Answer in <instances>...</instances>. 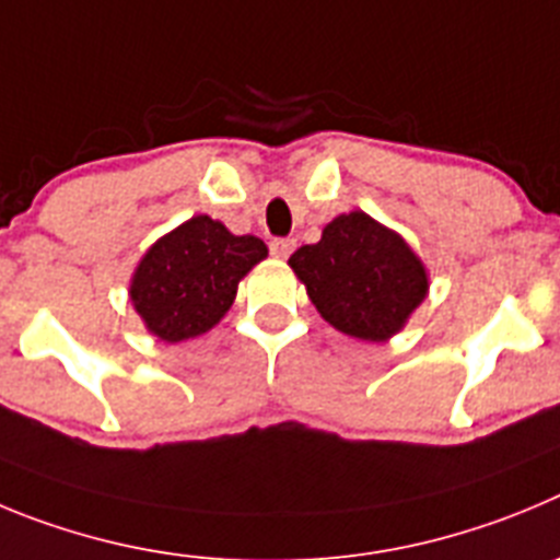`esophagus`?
Instances as JSON below:
<instances>
[{
	"mask_svg": "<svg viewBox=\"0 0 560 560\" xmlns=\"http://www.w3.org/2000/svg\"><path fill=\"white\" fill-rule=\"evenodd\" d=\"M292 248H295L292 240H273V243H270V254H273L276 259H287V256L292 254Z\"/></svg>",
	"mask_w": 560,
	"mask_h": 560,
	"instance_id": "1",
	"label": "esophagus"
}]
</instances>
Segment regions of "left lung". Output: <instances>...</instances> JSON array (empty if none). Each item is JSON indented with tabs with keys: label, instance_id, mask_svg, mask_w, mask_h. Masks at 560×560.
Wrapping results in <instances>:
<instances>
[{
	"label": "left lung",
	"instance_id": "1",
	"mask_svg": "<svg viewBox=\"0 0 560 560\" xmlns=\"http://www.w3.org/2000/svg\"><path fill=\"white\" fill-rule=\"evenodd\" d=\"M290 268L326 324L368 342L399 335L430 292L427 265L405 236L360 209L326 223Z\"/></svg>",
	"mask_w": 560,
	"mask_h": 560
}]
</instances>
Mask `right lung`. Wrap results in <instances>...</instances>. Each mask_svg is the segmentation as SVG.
Masks as SVG:
<instances>
[{
  "instance_id": "obj_1",
  "label": "right lung",
  "mask_w": 560,
  "mask_h": 560,
  "mask_svg": "<svg viewBox=\"0 0 560 560\" xmlns=\"http://www.w3.org/2000/svg\"><path fill=\"white\" fill-rule=\"evenodd\" d=\"M261 259L268 245L259 236H236L220 220L195 214L144 250L130 276V304L159 340H192L223 320L240 281Z\"/></svg>"
}]
</instances>
